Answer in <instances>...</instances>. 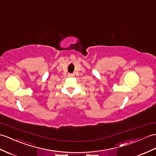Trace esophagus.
Masks as SVG:
<instances>
[{
    "instance_id": "1",
    "label": "esophagus",
    "mask_w": 156,
    "mask_h": 156,
    "mask_svg": "<svg viewBox=\"0 0 156 156\" xmlns=\"http://www.w3.org/2000/svg\"><path fill=\"white\" fill-rule=\"evenodd\" d=\"M68 77H74V74L69 73V74H68Z\"/></svg>"
}]
</instances>
